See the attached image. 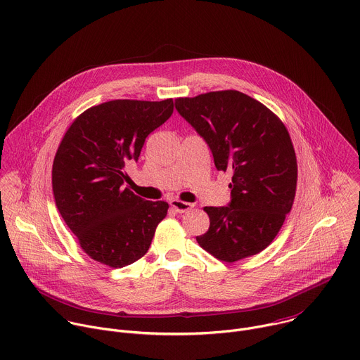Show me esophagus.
<instances>
[{"mask_svg": "<svg viewBox=\"0 0 360 360\" xmlns=\"http://www.w3.org/2000/svg\"><path fill=\"white\" fill-rule=\"evenodd\" d=\"M169 203H171V207H172L178 214H184V212L192 210V207H193L192 203L182 202V200H178V199H172Z\"/></svg>", "mask_w": 360, "mask_h": 360, "instance_id": "1", "label": "esophagus"}]
</instances>
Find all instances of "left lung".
<instances>
[{"label":"left lung","instance_id":"obj_1","mask_svg":"<svg viewBox=\"0 0 360 360\" xmlns=\"http://www.w3.org/2000/svg\"><path fill=\"white\" fill-rule=\"evenodd\" d=\"M175 108L208 143L217 169L232 172L231 202L203 208L211 225L198 243L225 262L259 253L295 198L297 165L288 129L259 101L232 89L178 98Z\"/></svg>","mask_w":360,"mask_h":360}]
</instances>
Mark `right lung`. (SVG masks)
Listing matches in <instances>:
<instances>
[{
  "label": "right lung",
  "instance_id": "1",
  "mask_svg": "<svg viewBox=\"0 0 360 360\" xmlns=\"http://www.w3.org/2000/svg\"><path fill=\"white\" fill-rule=\"evenodd\" d=\"M174 112V101L115 99L86 110L64 135L53 165L57 208L85 253L111 268L148 252L169 205L125 186L146 136Z\"/></svg>",
  "mask_w": 360,
  "mask_h": 360
}]
</instances>
